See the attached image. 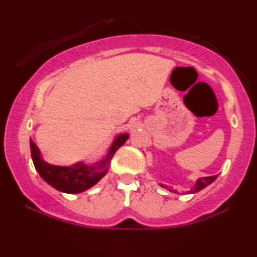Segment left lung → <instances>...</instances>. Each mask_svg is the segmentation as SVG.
<instances>
[{
	"instance_id": "left-lung-1",
	"label": "left lung",
	"mask_w": 257,
	"mask_h": 257,
	"mask_svg": "<svg viewBox=\"0 0 257 257\" xmlns=\"http://www.w3.org/2000/svg\"><path fill=\"white\" fill-rule=\"evenodd\" d=\"M216 178H217V175H213V177H205V178L198 179V180H196V182H195V185L193 186V188L188 193H196V192L201 191V189L205 188L206 186H208L209 184H212V182L215 180ZM160 186H161V187H164V188H168L167 186H164L163 184H160ZM168 189H170V188H168ZM170 191L173 192V191H172V189H170Z\"/></svg>"
}]
</instances>
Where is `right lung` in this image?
<instances>
[{"label": "right lung", "instance_id": "right-lung-1", "mask_svg": "<svg viewBox=\"0 0 257 257\" xmlns=\"http://www.w3.org/2000/svg\"><path fill=\"white\" fill-rule=\"evenodd\" d=\"M127 138V133H122L115 137L106 157L90 166L83 163H77L70 167L49 164L43 160L40 150L33 140H30L31 157H33L35 168L42 179H44V181H47L49 185L59 192L77 194L92 187L107 173L114 153L117 152L119 147L122 146Z\"/></svg>", "mask_w": 257, "mask_h": 257}]
</instances>
